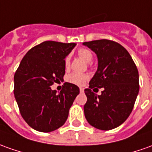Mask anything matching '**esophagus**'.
<instances>
[{
  "label": "esophagus",
  "mask_w": 152,
  "mask_h": 152,
  "mask_svg": "<svg viewBox=\"0 0 152 152\" xmlns=\"http://www.w3.org/2000/svg\"><path fill=\"white\" fill-rule=\"evenodd\" d=\"M79 90H80V93H83V91H84V88H79Z\"/></svg>",
  "instance_id": "obj_1"
}]
</instances>
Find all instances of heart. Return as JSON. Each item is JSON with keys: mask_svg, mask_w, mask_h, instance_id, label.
I'll return each mask as SVG.
<instances>
[{"mask_svg": "<svg viewBox=\"0 0 152 152\" xmlns=\"http://www.w3.org/2000/svg\"><path fill=\"white\" fill-rule=\"evenodd\" d=\"M78 55L81 58H83L85 62L89 63L93 59V54L87 48H80L78 50ZM70 65V59L69 56H67L64 59V66L66 69H68ZM89 78L88 75L85 74H80V73H71L68 74L66 77V81L72 84L77 85V86H82L84 83Z\"/></svg>", "mask_w": 152, "mask_h": 152, "instance_id": "1", "label": "heart"}]
</instances>
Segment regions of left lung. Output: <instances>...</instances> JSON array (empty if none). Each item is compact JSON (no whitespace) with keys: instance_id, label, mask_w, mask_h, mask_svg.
Here are the masks:
<instances>
[{"instance_id":"1","label":"left lung","mask_w":152,"mask_h":152,"mask_svg":"<svg viewBox=\"0 0 152 152\" xmlns=\"http://www.w3.org/2000/svg\"><path fill=\"white\" fill-rule=\"evenodd\" d=\"M83 45L94 51L98 59V70L89 88L84 90V115L91 126L112 130L125 122L133 109L139 92L137 68L127 50L118 42L98 39ZM98 88H103L101 95L92 91Z\"/></svg>"}]
</instances>
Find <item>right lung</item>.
Instances as JSON below:
<instances>
[{"label": "right lung", "instance_id": "1", "mask_svg": "<svg viewBox=\"0 0 152 152\" xmlns=\"http://www.w3.org/2000/svg\"><path fill=\"white\" fill-rule=\"evenodd\" d=\"M75 45L74 43L44 41L26 53L15 71V98L22 118L34 130L53 132L68 118L79 88L64 83L57 94L50 87L64 79V58Z\"/></svg>", "mask_w": 152, "mask_h": 152}]
</instances>
